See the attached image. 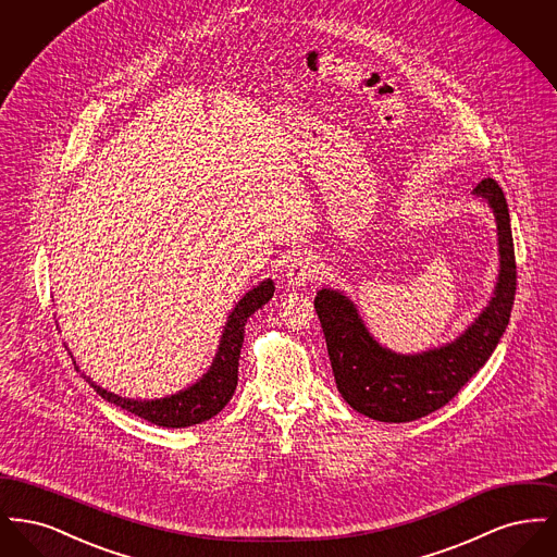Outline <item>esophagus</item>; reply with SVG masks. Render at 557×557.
<instances>
[{
    "label": "esophagus",
    "mask_w": 557,
    "mask_h": 557,
    "mask_svg": "<svg viewBox=\"0 0 557 557\" xmlns=\"http://www.w3.org/2000/svg\"><path fill=\"white\" fill-rule=\"evenodd\" d=\"M319 275L318 261L311 255H296L288 263L286 280L292 286H305L307 282L315 280Z\"/></svg>",
    "instance_id": "esophagus-1"
}]
</instances>
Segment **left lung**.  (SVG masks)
Here are the masks:
<instances>
[{
  "instance_id": "8db88e82",
  "label": "left lung",
  "mask_w": 557,
  "mask_h": 557,
  "mask_svg": "<svg viewBox=\"0 0 557 557\" xmlns=\"http://www.w3.org/2000/svg\"><path fill=\"white\" fill-rule=\"evenodd\" d=\"M495 214L499 275L488 305L447 345L403 355L380 345L343 290L315 296L336 386L346 403L377 422L403 424L441 409L493 355L509 323L516 296V259L504 189L491 177L474 191Z\"/></svg>"
}]
</instances>
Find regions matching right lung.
Segmentation results:
<instances>
[{
    "instance_id": "obj_1",
    "label": "right lung",
    "mask_w": 557,
    "mask_h": 557,
    "mask_svg": "<svg viewBox=\"0 0 557 557\" xmlns=\"http://www.w3.org/2000/svg\"><path fill=\"white\" fill-rule=\"evenodd\" d=\"M273 292H275V284L273 280L267 277L259 286L250 288L239 298L238 305L232 309L230 318L223 325L221 341L212 357L211 368L207 373H202V377H198L194 384H189L187 388L175 395H166L162 398L121 397L98 386L89 375L83 373V377L104 400L114 403L116 407L127 409L129 413H135L137 418L148 420L152 424L162 425V428L202 424L211 420L212 416H216L230 403V398L234 397L238 386V361L242 343H244V325L248 318L255 315V311H259L269 302V298H273Z\"/></svg>"
}]
</instances>
